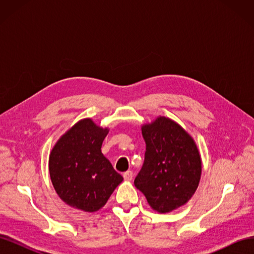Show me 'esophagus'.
Returning a JSON list of instances; mask_svg holds the SVG:
<instances>
[{
  "label": "esophagus",
  "mask_w": 254,
  "mask_h": 254,
  "mask_svg": "<svg viewBox=\"0 0 254 254\" xmlns=\"http://www.w3.org/2000/svg\"><path fill=\"white\" fill-rule=\"evenodd\" d=\"M123 177H124V179L126 181H131L132 180V177H133V173L131 171H127L124 174H123Z\"/></svg>",
  "instance_id": "esophagus-1"
}]
</instances>
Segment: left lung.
Instances as JSON below:
<instances>
[{
    "mask_svg": "<svg viewBox=\"0 0 254 254\" xmlns=\"http://www.w3.org/2000/svg\"><path fill=\"white\" fill-rule=\"evenodd\" d=\"M142 134L145 160L134 186L152 210L170 213L186 204L196 191L202 171L200 153L187 130L165 117L144 124Z\"/></svg>",
    "mask_w": 254,
    "mask_h": 254,
    "instance_id": "1",
    "label": "left lung"
}]
</instances>
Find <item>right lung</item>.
Here are the masks:
<instances>
[{"label":"right lung","mask_w":254,"mask_h":254,"mask_svg":"<svg viewBox=\"0 0 254 254\" xmlns=\"http://www.w3.org/2000/svg\"><path fill=\"white\" fill-rule=\"evenodd\" d=\"M108 132L109 128L96 125L92 119L80 120L59 137L50 153L53 187L74 209L98 211L123 181L101 150Z\"/></svg>","instance_id":"1"}]
</instances>
